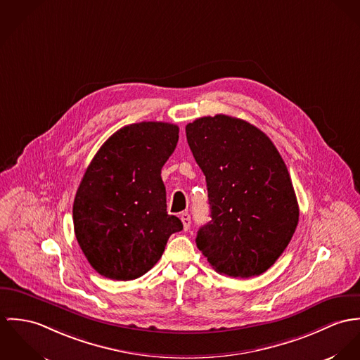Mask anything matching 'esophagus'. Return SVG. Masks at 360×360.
<instances>
[{
  "mask_svg": "<svg viewBox=\"0 0 360 360\" xmlns=\"http://www.w3.org/2000/svg\"><path fill=\"white\" fill-rule=\"evenodd\" d=\"M181 221L184 224V231H188L191 228V215L188 212L181 214Z\"/></svg>",
  "mask_w": 360,
  "mask_h": 360,
  "instance_id": "1",
  "label": "esophagus"
}]
</instances>
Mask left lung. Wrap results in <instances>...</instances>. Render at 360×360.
<instances>
[{
    "instance_id": "left-lung-1",
    "label": "left lung",
    "mask_w": 360,
    "mask_h": 360,
    "mask_svg": "<svg viewBox=\"0 0 360 360\" xmlns=\"http://www.w3.org/2000/svg\"><path fill=\"white\" fill-rule=\"evenodd\" d=\"M186 139L205 175L211 210L198 248L218 274L248 279L266 272L300 217L276 146L255 125L225 115L189 122Z\"/></svg>"
}]
</instances>
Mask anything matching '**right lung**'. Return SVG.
Here are the masks:
<instances>
[{
  "label": "right lung",
  "instance_id": "add662e5",
  "mask_svg": "<svg viewBox=\"0 0 360 360\" xmlns=\"http://www.w3.org/2000/svg\"><path fill=\"white\" fill-rule=\"evenodd\" d=\"M175 124L143 121L115 132L88 165L73 204L76 239L91 266L112 280H134L160 259L182 231L168 215L161 168L179 138Z\"/></svg>",
  "mask_w": 360,
  "mask_h": 360
}]
</instances>
